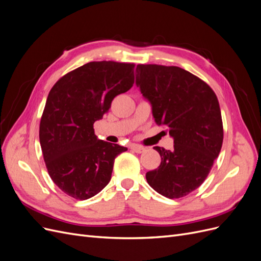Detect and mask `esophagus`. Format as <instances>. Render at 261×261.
I'll return each instance as SVG.
<instances>
[{"label": "esophagus", "mask_w": 261, "mask_h": 261, "mask_svg": "<svg viewBox=\"0 0 261 261\" xmlns=\"http://www.w3.org/2000/svg\"><path fill=\"white\" fill-rule=\"evenodd\" d=\"M132 150L133 151H135L136 153H143V152H145L146 151V148L145 147H143V146H139V145H136V144H134V145H132Z\"/></svg>", "instance_id": "34e87169"}]
</instances>
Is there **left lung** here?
<instances>
[{"mask_svg":"<svg viewBox=\"0 0 261 261\" xmlns=\"http://www.w3.org/2000/svg\"><path fill=\"white\" fill-rule=\"evenodd\" d=\"M136 85L152 108L158 125H167L174 149L154 147L158 169L148 184L168 198H180L208 176L223 143V125L216 93L200 78L177 66L139 64Z\"/></svg>","mask_w":261,"mask_h":261,"instance_id":"obj_1","label":"left lung"}]
</instances>
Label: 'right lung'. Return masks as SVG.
<instances>
[{
	"instance_id": "right-lung-1",
	"label": "right lung",
	"mask_w": 261,
	"mask_h": 261,
	"mask_svg": "<svg viewBox=\"0 0 261 261\" xmlns=\"http://www.w3.org/2000/svg\"><path fill=\"white\" fill-rule=\"evenodd\" d=\"M133 63L89 62L67 73L49 92L39 129L49 175L62 192L85 200L111 179L115 158L127 148L100 140L93 123L134 84Z\"/></svg>"
}]
</instances>
